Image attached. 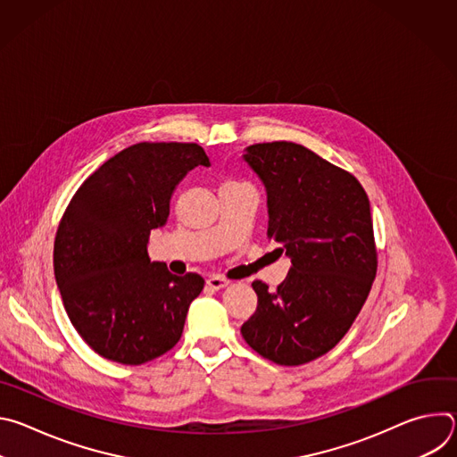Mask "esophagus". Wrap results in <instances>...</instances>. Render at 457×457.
<instances>
[{"instance_id":"1","label":"esophagus","mask_w":457,"mask_h":457,"mask_svg":"<svg viewBox=\"0 0 457 457\" xmlns=\"http://www.w3.org/2000/svg\"><path fill=\"white\" fill-rule=\"evenodd\" d=\"M206 284H208L212 289H222V287H226V286L229 284V280H228L226 277H220V275H212V277L206 280Z\"/></svg>"}]
</instances>
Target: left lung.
<instances>
[{
    "mask_svg": "<svg viewBox=\"0 0 457 457\" xmlns=\"http://www.w3.org/2000/svg\"><path fill=\"white\" fill-rule=\"evenodd\" d=\"M245 162L268 191V238L291 268L270 291L254 280L245 344L278 365L329 353L351 329L378 270L370 204L358 179L302 145H253Z\"/></svg>",
    "mask_w": 457,
    "mask_h": 457,
    "instance_id": "left-lung-1",
    "label": "left lung"
}]
</instances>
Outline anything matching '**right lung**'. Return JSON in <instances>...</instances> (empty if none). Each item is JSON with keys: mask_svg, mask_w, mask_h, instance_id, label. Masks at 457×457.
Here are the masks:
<instances>
[{"mask_svg": "<svg viewBox=\"0 0 457 457\" xmlns=\"http://www.w3.org/2000/svg\"><path fill=\"white\" fill-rule=\"evenodd\" d=\"M210 166L197 143H137L99 166L64 210L54 242V275L72 325L99 356L143 365L182 337L197 273L171 275L150 262V231L170 215L175 186Z\"/></svg>", "mask_w": 457, "mask_h": 457, "instance_id": "obj_1", "label": "right lung"}]
</instances>
